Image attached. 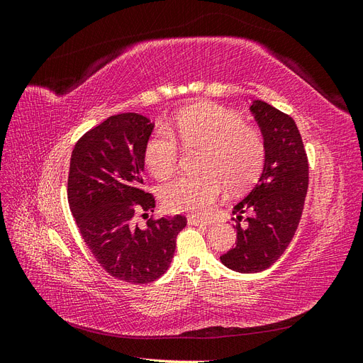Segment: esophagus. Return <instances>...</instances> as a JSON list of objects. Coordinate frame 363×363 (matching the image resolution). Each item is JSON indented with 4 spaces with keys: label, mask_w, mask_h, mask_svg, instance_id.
I'll use <instances>...</instances> for the list:
<instances>
[{
    "label": "esophagus",
    "mask_w": 363,
    "mask_h": 363,
    "mask_svg": "<svg viewBox=\"0 0 363 363\" xmlns=\"http://www.w3.org/2000/svg\"><path fill=\"white\" fill-rule=\"evenodd\" d=\"M188 223L191 225H207V224H211V221H206V219H200V218H196L194 215L188 216Z\"/></svg>",
    "instance_id": "34e87169"
}]
</instances>
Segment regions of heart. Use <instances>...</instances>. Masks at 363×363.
I'll use <instances>...</instances> for the list:
<instances>
[{
    "label": "heart",
    "mask_w": 363,
    "mask_h": 363,
    "mask_svg": "<svg viewBox=\"0 0 363 363\" xmlns=\"http://www.w3.org/2000/svg\"><path fill=\"white\" fill-rule=\"evenodd\" d=\"M179 136L186 148H204L201 175H182L162 189L163 206L171 212L204 216L223 194L224 184L233 191L255 183L267 156L260 131L245 124L239 113L213 103L186 107L174 116L171 130L157 127L148 138L144 160L159 180L179 168Z\"/></svg>",
    "instance_id": "heart-1"
}]
</instances>
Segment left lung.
Segmentation results:
<instances>
[{
    "label": "left lung",
    "instance_id": "8db88e82",
    "mask_svg": "<svg viewBox=\"0 0 363 363\" xmlns=\"http://www.w3.org/2000/svg\"><path fill=\"white\" fill-rule=\"evenodd\" d=\"M250 111L265 139V164L255 188L233 208L236 247L221 256L227 268L245 274L269 268L288 248L309 186V162L295 121L260 100ZM245 211L252 215L240 228Z\"/></svg>",
    "mask_w": 363,
    "mask_h": 363
}]
</instances>
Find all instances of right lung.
I'll return each mask as SVG.
<instances>
[{
  "instance_id": "obj_1",
  "label": "right lung",
  "mask_w": 363,
  "mask_h": 363,
  "mask_svg": "<svg viewBox=\"0 0 363 363\" xmlns=\"http://www.w3.org/2000/svg\"><path fill=\"white\" fill-rule=\"evenodd\" d=\"M155 124L139 113H121L84 133L69 163L68 201L86 245L118 280L145 284L168 269L186 218H150L140 228L136 212H155L144 186V148Z\"/></svg>"
}]
</instances>
